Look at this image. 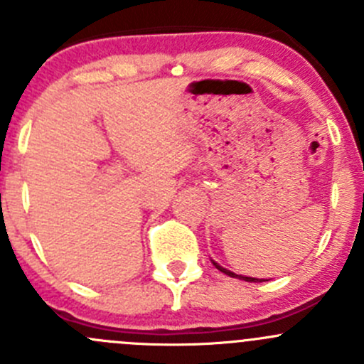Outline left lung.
<instances>
[{
  "label": "left lung",
  "instance_id": "left-lung-1",
  "mask_svg": "<svg viewBox=\"0 0 364 364\" xmlns=\"http://www.w3.org/2000/svg\"><path fill=\"white\" fill-rule=\"evenodd\" d=\"M216 266V269H220L222 271V273H225V274H229V277H232V278H240V280H245V282H264V280H259V278H250V277H241V274H234L232 271H227V269H223L222 266H218V264L216 262H213Z\"/></svg>",
  "mask_w": 364,
  "mask_h": 364
}]
</instances>
